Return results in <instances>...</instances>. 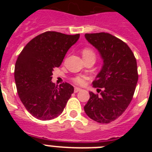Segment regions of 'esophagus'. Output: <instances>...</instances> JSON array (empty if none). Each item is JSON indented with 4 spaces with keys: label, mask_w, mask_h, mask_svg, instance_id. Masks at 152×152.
Here are the masks:
<instances>
[{
    "label": "esophagus",
    "mask_w": 152,
    "mask_h": 152,
    "mask_svg": "<svg viewBox=\"0 0 152 152\" xmlns=\"http://www.w3.org/2000/svg\"><path fill=\"white\" fill-rule=\"evenodd\" d=\"M81 91V89H80V88H77V87H76V88H75V90H74L75 93H77V92H79V91Z\"/></svg>",
    "instance_id": "1"
}]
</instances>
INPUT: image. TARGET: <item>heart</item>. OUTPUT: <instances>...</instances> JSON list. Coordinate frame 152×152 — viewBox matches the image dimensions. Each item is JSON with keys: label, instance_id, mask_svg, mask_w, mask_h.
<instances>
[{"label": "heart", "instance_id": "heart-1", "mask_svg": "<svg viewBox=\"0 0 152 152\" xmlns=\"http://www.w3.org/2000/svg\"><path fill=\"white\" fill-rule=\"evenodd\" d=\"M82 55H83V57H85V56H95L94 52L91 49H90V48H84V49L82 50ZM88 78H89V77H88V76H87V75H80L72 77V81H73L74 83H75L76 84L83 85V84H85L86 80H88Z\"/></svg>", "mask_w": 152, "mask_h": 152}]
</instances>
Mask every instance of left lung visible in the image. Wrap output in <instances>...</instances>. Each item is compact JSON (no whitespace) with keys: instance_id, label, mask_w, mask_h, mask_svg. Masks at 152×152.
I'll use <instances>...</instances> for the list:
<instances>
[{"instance_id":"left-lung-1","label":"left lung","mask_w":152,"mask_h":152,"mask_svg":"<svg viewBox=\"0 0 152 152\" xmlns=\"http://www.w3.org/2000/svg\"><path fill=\"white\" fill-rule=\"evenodd\" d=\"M85 38L100 52L103 66L90 99L84 106L86 114L99 123H110L121 116L132 100L139 75L133 52L128 45L107 33H86Z\"/></svg>"}]
</instances>
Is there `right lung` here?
<instances>
[{"label":"right lung","mask_w":152,"mask_h":152,"mask_svg":"<svg viewBox=\"0 0 152 152\" xmlns=\"http://www.w3.org/2000/svg\"><path fill=\"white\" fill-rule=\"evenodd\" d=\"M79 37L80 34L47 31L30 40L19 55L14 69L17 94L36 119L49 120L59 116L74 93L73 86L68 83L58 87L51 80L53 68L61 65Z\"/></svg>","instance_id":"1"}]
</instances>
